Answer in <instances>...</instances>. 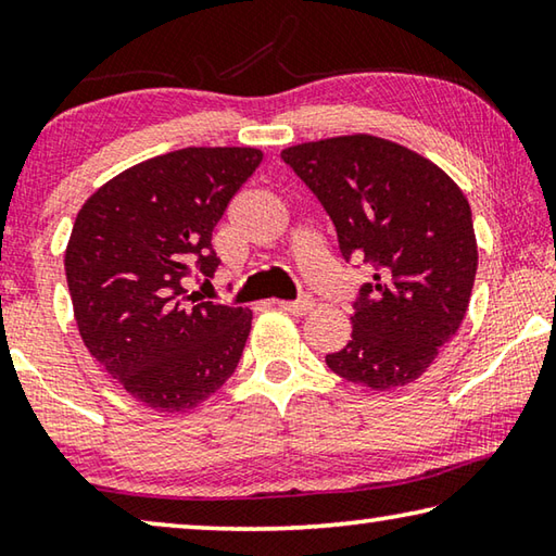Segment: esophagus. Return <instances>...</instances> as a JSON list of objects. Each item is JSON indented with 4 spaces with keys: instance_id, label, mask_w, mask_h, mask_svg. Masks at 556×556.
<instances>
[{
    "instance_id": "1",
    "label": "esophagus",
    "mask_w": 556,
    "mask_h": 556,
    "mask_svg": "<svg viewBox=\"0 0 556 556\" xmlns=\"http://www.w3.org/2000/svg\"><path fill=\"white\" fill-rule=\"evenodd\" d=\"M279 308H285V312L294 314V316H306L314 308V299L306 296L299 301H279Z\"/></svg>"
}]
</instances>
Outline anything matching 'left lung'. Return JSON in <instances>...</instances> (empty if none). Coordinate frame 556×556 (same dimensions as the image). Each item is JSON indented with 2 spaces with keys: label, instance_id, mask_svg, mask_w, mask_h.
Wrapping results in <instances>:
<instances>
[{
  "label": "left lung",
  "instance_id": "1",
  "mask_svg": "<svg viewBox=\"0 0 556 556\" xmlns=\"http://www.w3.org/2000/svg\"><path fill=\"white\" fill-rule=\"evenodd\" d=\"M281 159L331 215L341 255L375 267L353 304L351 341L326 365L378 392L414 382L456 336L473 289L464 191L434 162L372 135L304 142Z\"/></svg>",
  "mask_w": 556,
  "mask_h": 556
}]
</instances>
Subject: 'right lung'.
I'll use <instances>...</instances> for the list:
<instances>
[{
  "label": "right lung",
  "instance_id": "add662e5",
  "mask_svg": "<svg viewBox=\"0 0 556 556\" xmlns=\"http://www.w3.org/2000/svg\"><path fill=\"white\" fill-rule=\"evenodd\" d=\"M255 147H188L110 178L83 203L65 248L75 324L90 355L131 397L188 412L238 368L252 312L188 296L213 277V230L255 174Z\"/></svg>",
  "mask_w": 556,
  "mask_h": 556
}]
</instances>
